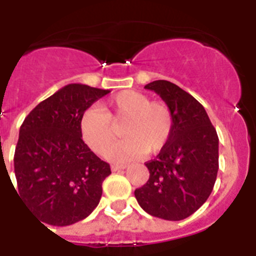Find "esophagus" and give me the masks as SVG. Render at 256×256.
Wrapping results in <instances>:
<instances>
[{
	"label": "esophagus",
	"instance_id": "esophagus-1",
	"mask_svg": "<svg viewBox=\"0 0 256 256\" xmlns=\"http://www.w3.org/2000/svg\"><path fill=\"white\" fill-rule=\"evenodd\" d=\"M128 168V165L126 164H113L112 165V170L113 172H118V170H124V169Z\"/></svg>",
	"mask_w": 256,
	"mask_h": 256
}]
</instances>
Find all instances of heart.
I'll use <instances>...</instances> for the list:
<instances>
[{
  "label": "heart",
  "instance_id": "b5f03b06",
  "mask_svg": "<svg viewBox=\"0 0 256 256\" xmlns=\"http://www.w3.org/2000/svg\"><path fill=\"white\" fill-rule=\"evenodd\" d=\"M173 113L162 102H151L138 91H122L102 108L86 109L79 121L80 134L92 151L104 154L117 142L120 130L126 136L108 154L110 160L140 158L156 154L166 146L173 132Z\"/></svg>",
  "mask_w": 256,
  "mask_h": 256
}]
</instances>
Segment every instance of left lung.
Wrapping results in <instances>:
<instances>
[{
	"label": "left lung",
	"mask_w": 256,
	"mask_h": 256,
	"mask_svg": "<svg viewBox=\"0 0 256 256\" xmlns=\"http://www.w3.org/2000/svg\"><path fill=\"white\" fill-rule=\"evenodd\" d=\"M144 88L156 92L173 113V132L156 158L146 162L147 184L135 190L139 206L154 218L178 221L204 204L218 170V136L203 105L168 80Z\"/></svg>",
	"instance_id": "8db88e82"
}]
</instances>
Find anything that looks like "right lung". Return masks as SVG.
Instances as JSON below:
<instances>
[{
  "mask_svg": "<svg viewBox=\"0 0 256 256\" xmlns=\"http://www.w3.org/2000/svg\"><path fill=\"white\" fill-rule=\"evenodd\" d=\"M109 92L68 84L36 105L20 126L14 154L16 194L45 224L72 225L98 207L110 166L83 142L79 121Z\"/></svg>",
  "mask_w": 256,
  "mask_h": 256,
  "instance_id": "right-lung-1",
  "label": "right lung"
}]
</instances>
